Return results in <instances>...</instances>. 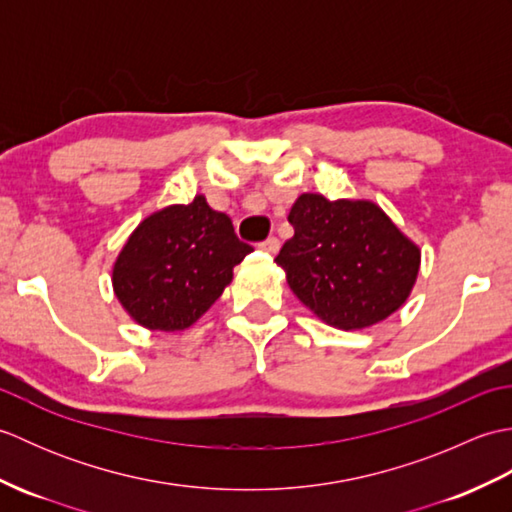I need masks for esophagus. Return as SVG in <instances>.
<instances>
[{"mask_svg":"<svg viewBox=\"0 0 512 512\" xmlns=\"http://www.w3.org/2000/svg\"><path fill=\"white\" fill-rule=\"evenodd\" d=\"M259 248L264 250V253H270V255H275L277 250H279V239L277 237H268V239H264L262 244H259Z\"/></svg>","mask_w":512,"mask_h":512,"instance_id":"obj_1","label":"esophagus"}]
</instances>
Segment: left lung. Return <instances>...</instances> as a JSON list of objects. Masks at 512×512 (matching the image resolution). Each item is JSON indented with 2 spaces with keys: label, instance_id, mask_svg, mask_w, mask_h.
<instances>
[{
  "label": "left lung",
  "instance_id": "left-lung-1",
  "mask_svg": "<svg viewBox=\"0 0 512 512\" xmlns=\"http://www.w3.org/2000/svg\"><path fill=\"white\" fill-rule=\"evenodd\" d=\"M288 222L295 235L275 262L303 306L328 325L369 328L407 301L420 250L374 202L303 193Z\"/></svg>",
  "mask_w": 512,
  "mask_h": 512
}]
</instances>
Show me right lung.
<instances>
[{"label": "right lung", "mask_w": 512, "mask_h": 512, "mask_svg": "<svg viewBox=\"0 0 512 512\" xmlns=\"http://www.w3.org/2000/svg\"><path fill=\"white\" fill-rule=\"evenodd\" d=\"M250 250L231 217L195 195L138 224L114 264V292L145 328L184 330L213 306Z\"/></svg>", "instance_id": "right-lung-1"}]
</instances>
